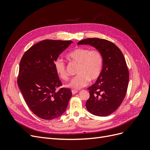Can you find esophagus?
Segmentation results:
<instances>
[{
    "instance_id": "34e87169",
    "label": "esophagus",
    "mask_w": 150,
    "mask_h": 150,
    "mask_svg": "<svg viewBox=\"0 0 150 150\" xmlns=\"http://www.w3.org/2000/svg\"><path fill=\"white\" fill-rule=\"evenodd\" d=\"M78 92V91H76V90H72V94H76Z\"/></svg>"
}]
</instances>
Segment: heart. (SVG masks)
<instances>
[{"mask_svg": "<svg viewBox=\"0 0 150 150\" xmlns=\"http://www.w3.org/2000/svg\"><path fill=\"white\" fill-rule=\"evenodd\" d=\"M67 57L72 62L79 64L77 69L78 75L74 77L67 87L72 89H81L88 85L90 81L97 80L101 75L103 59L101 52L98 49H90L86 47H77L68 52ZM56 73L63 80H67L69 75L66 70L65 61L57 58L54 63Z\"/></svg>", "mask_w": 150, "mask_h": 150, "instance_id": "1", "label": "heart"}]
</instances>
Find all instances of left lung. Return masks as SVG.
<instances>
[{"mask_svg":"<svg viewBox=\"0 0 150 150\" xmlns=\"http://www.w3.org/2000/svg\"><path fill=\"white\" fill-rule=\"evenodd\" d=\"M78 44L91 45L102 54L101 73L96 83L88 88L90 96L86 106L94 115L107 116L120 107L127 92L129 71L125 57L114 43L106 39L88 38Z\"/></svg>","mask_w":150,"mask_h":150,"instance_id":"obj_1","label":"left lung"}]
</instances>
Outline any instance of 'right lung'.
Masks as SVG:
<instances>
[{
    "instance_id": "add662e5",
    "label": "right lung",
    "mask_w": 150,
    "mask_h": 150,
    "mask_svg": "<svg viewBox=\"0 0 150 150\" xmlns=\"http://www.w3.org/2000/svg\"><path fill=\"white\" fill-rule=\"evenodd\" d=\"M71 40H42L30 47L22 56L17 84L28 107L34 115L51 120L66 111L72 96L62 86L54 63Z\"/></svg>"
}]
</instances>
